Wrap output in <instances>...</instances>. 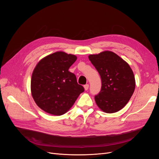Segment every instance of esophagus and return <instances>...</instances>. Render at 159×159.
Segmentation results:
<instances>
[{"label":"esophagus","mask_w":159,"mask_h":159,"mask_svg":"<svg viewBox=\"0 0 159 159\" xmlns=\"http://www.w3.org/2000/svg\"><path fill=\"white\" fill-rule=\"evenodd\" d=\"M84 89L85 90H88V88H89V84H86L84 86Z\"/></svg>","instance_id":"1"}]
</instances>
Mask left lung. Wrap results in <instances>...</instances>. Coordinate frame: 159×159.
Returning <instances> with one entry per match:
<instances>
[{
	"instance_id": "obj_1",
	"label": "left lung",
	"mask_w": 159,
	"mask_h": 159,
	"mask_svg": "<svg viewBox=\"0 0 159 159\" xmlns=\"http://www.w3.org/2000/svg\"><path fill=\"white\" fill-rule=\"evenodd\" d=\"M88 57L102 81L101 90L95 96L96 104L105 113L119 111L128 102L135 88L134 74L130 66L110 51Z\"/></svg>"
}]
</instances>
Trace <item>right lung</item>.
<instances>
[{"mask_svg":"<svg viewBox=\"0 0 159 159\" xmlns=\"http://www.w3.org/2000/svg\"><path fill=\"white\" fill-rule=\"evenodd\" d=\"M77 57L57 52L41 59L32 73L31 91L37 105L53 115H62L84 91L75 75L68 71Z\"/></svg>","mask_w":159,"mask_h":159,"instance_id":"obj_1","label":"right lung"}]
</instances>
